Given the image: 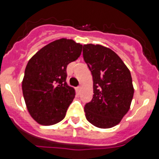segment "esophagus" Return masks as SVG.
<instances>
[{
	"instance_id": "esophagus-1",
	"label": "esophagus",
	"mask_w": 159,
	"mask_h": 159,
	"mask_svg": "<svg viewBox=\"0 0 159 159\" xmlns=\"http://www.w3.org/2000/svg\"><path fill=\"white\" fill-rule=\"evenodd\" d=\"M81 86H78V87H77V89H76V91H77L78 94H79V93H81Z\"/></svg>"
}]
</instances>
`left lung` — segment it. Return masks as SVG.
<instances>
[{"label":"left lung","mask_w":159,"mask_h":159,"mask_svg":"<svg viewBox=\"0 0 159 159\" xmlns=\"http://www.w3.org/2000/svg\"><path fill=\"white\" fill-rule=\"evenodd\" d=\"M83 57L93 76V95L85 106V118L96 127L118 125L130 107L134 89L130 72L112 49L83 45Z\"/></svg>","instance_id":"left-lung-1"}]
</instances>
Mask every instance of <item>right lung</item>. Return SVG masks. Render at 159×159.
Listing matches in <instances>:
<instances>
[{"mask_svg":"<svg viewBox=\"0 0 159 159\" xmlns=\"http://www.w3.org/2000/svg\"><path fill=\"white\" fill-rule=\"evenodd\" d=\"M82 45L61 38L41 48L29 61L22 92L31 117L43 125H54L66 117L75 97L66 83V68L80 57Z\"/></svg>","mask_w":159,"mask_h":159,"instance_id":"add662e5","label":"right lung"}]
</instances>
